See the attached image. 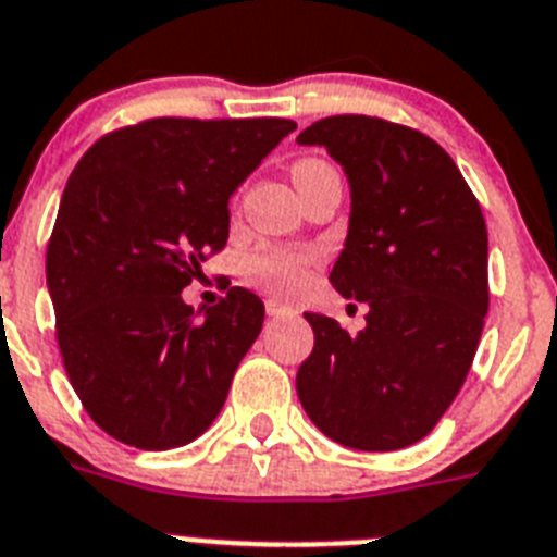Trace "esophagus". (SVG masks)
<instances>
[{
	"instance_id": "obj_1",
	"label": "esophagus",
	"mask_w": 557,
	"mask_h": 557,
	"mask_svg": "<svg viewBox=\"0 0 557 557\" xmlns=\"http://www.w3.org/2000/svg\"><path fill=\"white\" fill-rule=\"evenodd\" d=\"M265 311H269V317H288V314H292V308H288L286 302H280V300H265Z\"/></svg>"
}]
</instances>
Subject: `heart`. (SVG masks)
Wrapping results in <instances>:
<instances>
[{
  "mask_svg": "<svg viewBox=\"0 0 557 557\" xmlns=\"http://www.w3.org/2000/svg\"><path fill=\"white\" fill-rule=\"evenodd\" d=\"M322 170H329V163L320 161V158H300L292 166L294 184L302 186L308 177H314ZM314 260L317 257L311 251L269 246V249L251 251L243 263V271L255 286H263L274 294H297L308 283V271H311Z\"/></svg>",
  "mask_w": 557,
  "mask_h": 557,
  "instance_id": "b5f03b06",
  "label": "heart"
}]
</instances>
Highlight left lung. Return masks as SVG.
Wrapping results in <instances>:
<instances>
[{
    "mask_svg": "<svg viewBox=\"0 0 557 557\" xmlns=\"http://www.w3.org/2000/svg\"><path fill=\"white\" fill-rule=\"evenodd\" d=\"M350 181V226L331 286L366 302V329L306 314L314 350L297 371L308 419L354 450H401L459 396L490 306L487 223L433 138L376 115H331L297 138Z\"/></svg>",
    "mask_w": 557,
    "mask_h": 557,
    "instance_id": "obj_1",
    "label": "left lung"
}]
</instances>
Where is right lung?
<instances>
[{
  "label": "right lung",
  "instance_id": "add662e5",
  "mask_svg": "<svg viewBox=\"0 0 557 557\" xmlns=\"http://www.w3.org/2000/svg\"><path fill=\"white\" fill-rule=\"evenodd\" d=\"M294 129L163 115L101 135L76 163L48 288L67 380L107 436L170 450L221 413L263 300L235 286L200 320L181 292L226 246L228 195Z\"/></svg>",
  "mask_w": 557,
  "mask_h": 557
}]
</instances>
